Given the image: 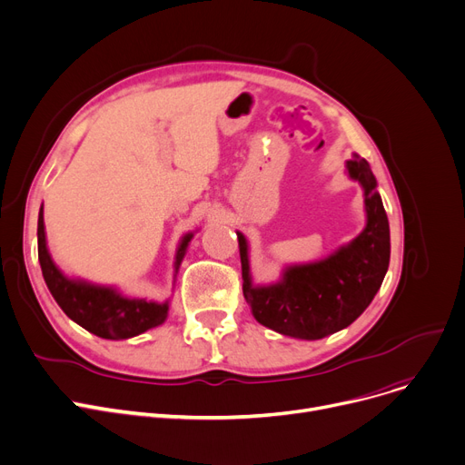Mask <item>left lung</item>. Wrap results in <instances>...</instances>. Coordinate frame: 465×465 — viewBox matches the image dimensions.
I'll use <instances>...</instances> for the list:
<instances>
[{
  "label": "left lung",
  "instance_id": "left-lung-1",
  "mask_svg": "<svg viewBox=\"0 0 465 465\" xmlns=\"http://www.w3.org/2000/svg\"><path fill=\"white\" fill-rule=\"evenodd\" d=\"M351 178L364 187L368 223L345 248L329 259L291 266L283 280L270 287H253L250 278L248 242L238 236L242 291L253 317L283 336L321 340L357 319L373 300L389 268V220L377 193V182L366 159L347 161Z\"/></svg>",
  "mask_w": 465,
  "mask_h": 465
}]
</instances>
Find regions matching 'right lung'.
I'll return each instance as SVG.
<instances>
[{"label": "right lung", "mask_w": 465, "mask_h": 465, "mask_svg": "<svg viewBox=\"0 0 465 465\" xmlns=\"http://www.w3.org/2000/svg\"><path fill=\"white\" fill-rule=\"evenodd\" d=\"M193 234H185L176 250V270L183 259L185 248ZM39 262L43 278L50 289L54 300L82 329L106 338V340H127L139 336L167 319L169 306L146 302L143 298H127L116 292L113 287L95 285L86 280L67 278L64 272L54 264L45 238L43 208L39 212Z\"/></svg>", "instance_id": "right-lung-1"}]
</instances>
